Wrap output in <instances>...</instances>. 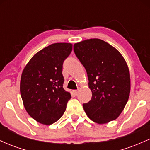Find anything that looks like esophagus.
<instances>
[{"label":"esophagus","instance_id":"esophagus-1","mask_svg":"<svg viewBox=\"0 0 150 150\" xmlns=\"http://www.w3.org/2000/svg\"><path fill=\"white\" fill-rule=\"evenodd\" d=\"M73 93H74V94H75V96H77V95H78L79 90H74L73 91Z\"/></svg>","mask_w":150,"mask_h":150}]
</instances>
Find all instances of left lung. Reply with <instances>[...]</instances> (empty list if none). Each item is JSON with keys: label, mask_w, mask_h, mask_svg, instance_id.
<instances>
[{"label": "left lung", "mask_w": 150, "mask_h": 150, "mask_svg": "<svg viewBox=\"0 0 150 150\" xmlns=\"http://www.w3.org/2000/svg\"><path fill=\"white\" fill-rule=\"evenodd\" d=\"M74 52L85 67L92 99L83 108L95 123L104 124L116 119L127 104L130 92V72L120 53L99 39L74 44Z\"/></svg>", "instance_id": "1"}]
</instances>
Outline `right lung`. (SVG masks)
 Returning <instances> with one entry per match:
<instances>
[{"label":"right lung","instance_id":"1","mask_svg":"<svg viewBox=\"0 0 150 150\" xmlns=\"http://www.w3.org/2000/svg\"><path fill=\"white\" fill-rule=\"evenodd\" d=\"M70 43H55L37 52L24 68L20 94L29 115L39 123L51 125L59 119L71 98L63 87L62 70L71 53Z\"/></svg>","mask_w":150,"mask_h":150}]
</instances>
